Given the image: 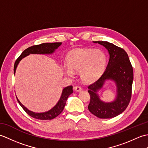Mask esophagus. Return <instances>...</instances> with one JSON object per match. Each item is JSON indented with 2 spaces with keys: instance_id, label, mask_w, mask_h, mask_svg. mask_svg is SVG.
Returning a JSON list of instances; mask_svg holds the SVG:
<instances>
[{
  "instance_id": "esophagus-1",
  "label": "esophagus",
  "mask_w": 148,
  "mask_h": 148,
  "mask_svg": "<svg viewBox=\"0 0 148 148\" xmlns=\"http://www.w3.org/2000/svg\"><path fill=\"white\" fill-rule=\"evenodd\" d=\"M74 90L75 91H76V92H80V91L82 90V88H81V86H75V87L74 88Z\"/></svg>"
}]
</instances>
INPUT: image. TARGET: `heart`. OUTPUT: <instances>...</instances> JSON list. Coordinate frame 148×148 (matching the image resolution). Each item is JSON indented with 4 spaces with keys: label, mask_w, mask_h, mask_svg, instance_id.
I'll return each instance as SVG.
<instances>
[{
    "label": "heart",
    "mask_w": 148,
    "mask_h": 148,
    "mask_svg": "<svg viewBox=\"0 0 148 148\" xmlns=\"http://www.w3.org/2000/svg\"><path fill=\"white\" fill-rule=\"evenodd\" d=\"M107 56L100 49H77L70 52L67 64L62 69L69 77H74V71H80V76L84 82L91 83L101 76L105 71Z\"/></svg>",
    "instance_id": "b5f03b06"
}]
</instances>
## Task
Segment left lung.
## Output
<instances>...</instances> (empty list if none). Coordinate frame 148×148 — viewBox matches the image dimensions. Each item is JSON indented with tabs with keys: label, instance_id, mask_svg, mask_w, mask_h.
Segmentation results:
<instances>
[{
	"label": "left lung",
	"instance_id": "left-lung-1",
	"mask_svg": "<svg viewBox=\"0 0 148 148\" xmlns=\"http://www.w3.org/2000/svg\"><path fill=\"white\" fill-rule=\"evenodd\" d=\"M93 42L105 47L108 51L109 60L102 76L88 86L90 95L88 109L99 118H112L120 114L129 104L134 80L133 68L123 49L108 41ZM107 80L113 81L116 87V97L111 102L103 101L98 93Z\"/></svg>",
	"mask_w": 148,
	"mask_h": 148
}]
</instances>
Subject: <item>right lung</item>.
I'll use <instances>...</instances> for the list:
<instances>
[{
	"label": "right lung",
	"instance_id": "right-lung-1",
	"mask_svg": "<svg viewBox=\"0 0 148 148\" xmlns=\"http://www.w3.org/2000/svg\"><path fill=\"white\" fill-rule=\"evenodd\" d=\"M62 42H53V43H42L39 45H35L29 47L27 49L22 52L21 55L16 60L14 66V74L16 73V70L18 67L19 63L23 58L30 54H40V55H51L54 53L55 50L58 48L60 46H61ZM73 92L72 90V86H69L64 88L62 90V95L60 96L58 102L56 104L48 111L43 112H35L30 111L25 106H23L20 102V100L17 98V100L19 104L21 106L22 108L24 109L28 114L32 116V118L41 119V120H49L58 116L64 110L66 102L69 96Z\"/></svg>",
	"mask_w": 148,
	"mask_h": 148
}]
</instances>
